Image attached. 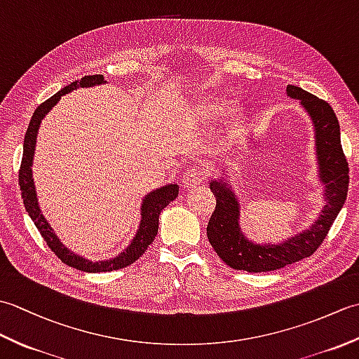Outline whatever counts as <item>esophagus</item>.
I'll list each match as a JSON object with an SVG mask.
<instances>
[{
    "mask_svg": "<svg viewBox=\"0 0 359 359\" xmlns=\"http://www.w3.org/2000/svg\"><path fill=\"white\" fill-rule=\"evenodd\" d=\"M203 179H205V172L201 170V168H188V170L184 172V177H182V185L191 189L203 184Z\"/></svg>",
    "mask_w": 359,
    "mask_h": 359,
    "instance_id": "obj_1",
    "label": "esophagus"
}]
</instances>
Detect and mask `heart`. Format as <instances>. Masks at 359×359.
<instances>
[{
	"label": "heart",
	"mask_w": 359,
	"mask_h": 359,
	"mask_svg": "<svg viewBox=\"0 0 359 359\" xmlns=\"http://www.w3.org/2000/svg\"><path fill=\"white\" fill-rule=\"evenodd\" d=\"M226 108V103L219 100L215 97H205L201 98L196 104V112L202 120H215L219 116H222V112ZM243 121V114L241 111H234L230 117L226 120L228 129H238Z\"/></svg>",
	"instance_id": "heart-1"
}]
</instances>
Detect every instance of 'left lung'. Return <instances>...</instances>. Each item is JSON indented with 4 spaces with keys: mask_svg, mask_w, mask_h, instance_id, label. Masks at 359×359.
<instances>
[{
    "mask_svg": "<svg viewBox=\"0 0 359 359\" xmlns=\"http://www.w3.org/2000/svg\"><path fill=\"white\" fill-rule=\"evenodd\" d=\"M287 95L299 100L313 126L318 180L324 189V207L306 230L278 243H257L242 231L239 197L222 171L219 179L210 182V189L216 196V210L208 222L207 236L217 256L234 270L273 271L311 256L344 207L348 191V163L342 152L339 121L334 111L327 102L293 85L287 86Z\"/></svg>",
    "mask_w": 359,
    "mask_h": 359,
    "instance_id": "obj_1",
    "label": "left lung"
}]
</instances>
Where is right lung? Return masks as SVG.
<instances>
[{
  "label": "right lung",
  "instance_id": "right-lung-1",
  "mask_svg": "<svg viewBox=\"0 0 359 359\" xmlns=\"http://www.w3.org/2000/svg\"><path fill=\"white\" fill-rule=\"evenodd\" d=\"M106 80L103 75H86L81 80H77L71 83V85L65 86L62 90H58L55 95H52L49 100H46L35 109L32 118H30V123L27 128V133L25 135V144H22V160H21V168L18 174L20 180V188H21V197L22 202H25L26 211L29 212L30 219L38 228V231L43 236V239L48 243V247L62 259V262L66 265L72 266V269H77L81 271L88 273H100V271H112L123 269L129 264L135 262L147 248L151 245V242L156 239V234L158 231V216L162 210L170 205L175 197L179 196V187L175 184L165 185L162 188H157L154 191L148 193L143 197L142 207H140V224L134 238L129 242V245L120 251L118 255L109 259H103V261H90V259L83 257L77 253H74L67 247H65L62 241L58 239L55 231L52 230L48 220L43 216L40 210V203H38V197L35 191V182L32 175V165H34V156H35V147H36V137L38 131H40V125L43 118L48 116L49 111L55 106L62 97L67 93H71L74 89L79 88H93L98 85H104Z\"/></svg>",
  "mask_w": 359,
  "mask_h": 359
}]
</instances>
